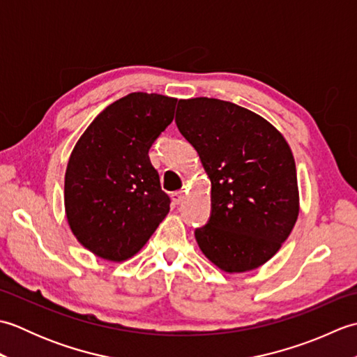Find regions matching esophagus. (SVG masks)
<instances>
[{
	"label": "esophagus",
	"mask_w": 357,
	"mask_h": 357,
	"mask_svg": "<svg viewBox=\"0 0 357 357\" xmlns=\"http://www.w3.org/2000/svg\"><path fill=\"white\" fill-rule=\"evenodd\" d=\"M184 196H185V190H178L172 195V198H173L174 204H181L184 201Z\"/></svg>",
	"instance_id": "esophagus-1"
}]
</instances>
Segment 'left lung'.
Masks as SVG:
<instances>
[{
    "mask_svg": "<svg viewBox=\"0 0 357 357\" xmlns=\"http://www.w3.org/2000/svg\"><path fill=\"white\" fill-rule=\"evenodd\" d=\"M174 121L211 183L210 221L195 231L201 252L225 273L259 268L298 221L290 146L257 113L215 98L179 100Z\"/></svg>",
    "mask_w": 357,
    "mask_h": 357,
    "instance_id": "left-lung-1",
    "label": "left lung"
}]
</instances>
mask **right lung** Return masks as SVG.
I'll return each mask as SVG.
<instances>
[{"instance_id": "right-lung-1", "label": "right lung", "mask_w": 357, "mask_h": 357, "mask_svg": "<svg viewBox=\"0 0 357 357\" xmlns=\"http://www.w3.org/2000/svg\"><path fill=\"white\" fill-rule=\"evenodd\" d=\"M176 101L128 93L105 107L75 144L64 178L67 224L101 259H130L170 211L149 150L173 121Z\"/></svg>"}]
</instances>
